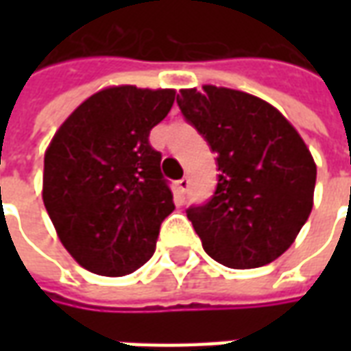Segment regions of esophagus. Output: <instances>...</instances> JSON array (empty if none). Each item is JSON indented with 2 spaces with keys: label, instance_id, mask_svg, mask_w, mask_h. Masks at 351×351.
I'll use <instances>...</instances> for the list:
<instances>
[{
  "label": "esophagus",
  "instance_id": "obj_1",
  "mask_svg": "<svg viewBox=\"0 0 351 351\" xmlns=\"http://www.w3.org/2000/svg\"><path fill=\"white\" fill-rule=\"evenodd\" d=\"M176 188H178V191L180 193H188V190H190V178H180L178 182H176Z\"/></svg>",
  "mask_w": 351,
  "mask_h": 351
}]
</instances>
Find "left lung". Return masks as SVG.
<instances>
[{
  "mask_svg": "<svg viewBox=\"0 0 351 351\" xmlns=\"http://www.w3.org/2000/svg\"><path fill=\"white\" fill-rule=\"evenodd\" d=\"M176 103L220 171L213 197L186 210L206 254L233 269L280 258L314 203L316 163L301 135L267 101L239 90L190 88Z\"/></svg>",
  "mask_w": 351,
  "mask_h": 351,
  "instance_id": "left-lung-1",
  "label": "left lung"
}]
</instances>
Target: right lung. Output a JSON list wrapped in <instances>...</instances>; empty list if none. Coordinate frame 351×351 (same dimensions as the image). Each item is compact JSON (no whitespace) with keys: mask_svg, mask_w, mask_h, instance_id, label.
I'll return each mask as SVG.
<instances>
[{"mask_svg":"<svg viewBox=\"0 0 351 351\" xmlns=\"http://www.w3.org/2000/svg\"><path fill=\"white\" fill-rule=\"evenodd\" d=\"M175 93L105 88L73 110L47 148L43 201L65 250L86 271L123 276L152 258L175 203L148 135Z\"/></svg>","mask_w":351,"mask_h":351,"instance_id":"right-lung-1","label":"right lung"}]
</instances>
